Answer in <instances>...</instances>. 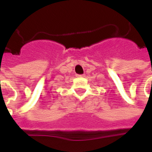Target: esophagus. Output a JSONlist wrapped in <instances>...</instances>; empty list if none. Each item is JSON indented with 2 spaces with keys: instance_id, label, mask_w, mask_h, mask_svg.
I'll list each match as a JSON object with an SVG mask.
<instances>
[{
  "instance_id": "esophagus-1",
  "label": "esophagus",
  "mask_w": 152,
  "mask_h": 152,
  "mask_svg": "<svg viewBox=\"0 0 152 152\" xmlns=\"http://www.w3.org/2000/svg\"><path fill=\"white\" fill-rule=\"evenodd\" d=\"M77 77H83V76H85V75H76Z\"/></svg>"
}]
</instances>
